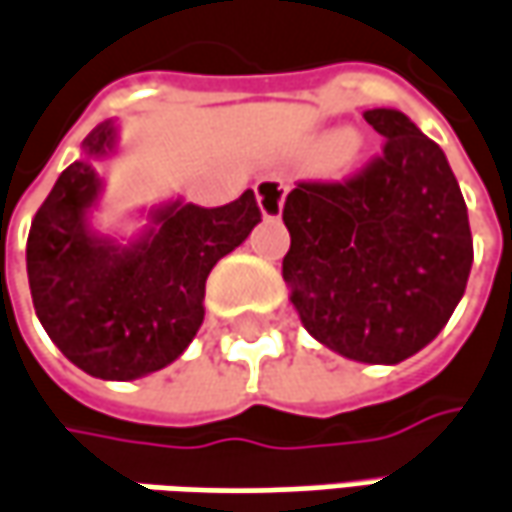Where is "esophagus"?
Segmentation results:
<instances>
[{
    "instance_id": "34e87169",
    "label": "esophagus",
    "mask_w": 512,
    "mask_h": 512,
    "mask_svg": "<svg viewBox=\"0 0 512 512\" xmlns=\"http://www.w3.org/2000/svg\"><path fill=\"white\" fill-rule=\"evenodd\" d=\"M286 191H289V186H286L283 180H278V177H263V180H257V206H260V214H263L266 220H278L280 212H283Z\"/></svg>"
}]
</instances>
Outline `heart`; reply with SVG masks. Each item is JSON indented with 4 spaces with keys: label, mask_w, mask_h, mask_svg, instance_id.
<instances>
[{
    "label": "heart",
    "mask_w": 512,
    "mask_h": 512,
    "mask_svg": "<svg viewBox=\"0 0 512 512\" xmlns=\"http://www.w3.org/2000/svg\"><path fill=\"white\" fill-rule=\"evenodd\" d=\"M312 154L318 160H332L335 168H352L358 163V143L349 140L344 128H329L312 140Z\"/></svg>",
    "instance_id": "b5f03b06"
}]
</instances>
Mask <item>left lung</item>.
<instances>
[{
	"mask_svg": "<svg viewBox=\"0 0 512 512\" xmlns=\"http://www.w3.org/2000/svg\"><path fill=\"white\" fill-rule=\"evenodd\" d=\"M384 154L346 183H298L283 206V280L303 329L358 364L435 341L467 289L473 234L444 151L395 108H369Z\"/></svg>",
	"mask_w": 512,
	"mask_h": 512,
	"instance_id": "left-lung-1",
	"label": "left lung"
}]
</instances>
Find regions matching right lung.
<instances>
[{
	"mask_svg": "<svg viewBox=\"0 0 512 512\" xmlns=\"http://www.w3.org/2000/svg\"><path fill=\"white\" fill-rule=\"evenodd\" d=\"M117 145V120L82 140L36 212L25 260L36 318L59 352L94 378L134 381L189 349L209 272L252 234L260 209L252 189L217 209L174 197L140 212L131 237L100 232V166Z\"/></svg>",
	"mask_w": 512,
	"mask_h": 512,
	"instance_id": "right-lung-1",
	"label": "right lung"
}]
</instances>
